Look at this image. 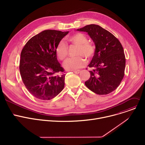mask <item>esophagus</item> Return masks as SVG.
<instances>
[{
  "label": "esophagus",
  "mask_w": 145,
  "mask_h": 145,
  "mask_svg": "<svg viewBox=\"0 0 145 145\" xmlns=\"http://www.w3.org/2000/svg\"><path fill=\"white\" fill-rule=\"evenodd\" d=\"M80 72H81L80 71L78 70V71H74L73 72H74V73H76V74H79V73Z\"/></svg>",
  "instance_id": "obj_1"
}]
</instances>
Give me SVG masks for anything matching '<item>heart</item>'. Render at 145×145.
<instances>
[{"mask_svg":"<svg viewBox=\"0 0 145 145\" xmlns=\"http://www.w3.org/2000/svg\"><path fill=\"white\" fill-rule=\"evenodd\" d=\"M69 41L72 44L78 45L76 55H79L76 57H70L66 59L63 63L65 69L67 71H74L82 68L86 64V60L84 57L88 59L92 57L95 52L94 46L88 42V38L82 33H76L69 38ZM55 52L59 59L62 61L65 59L68 53V48L67 44L61 41L57 44Z\"/></svg>","mask_w":145,"mask_h":145,"instance_id":"1","label":"heart"}]
</instances>
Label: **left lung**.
I'll return each mask as SVG.
<instances>
[{"instance_id": "obj_1", "label": "left lung", "mask_w": 145, "mask_h": 145, "mask_svg": "<svg viewBox=\"0 0 145 145\" xmlns=\"http://www.w3.org/2000/svg\"><path fill=\"white\" fill-rule=\"evenodd\" d=\"M86 32L94 43V55L88 66L92 67L89 79L85 82L93 92L107 94L116 89L123 79L125 56L120 41L99 25L90 24L77 29Z\"/></svg>"}]
</instances>
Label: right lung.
<instances>
[{
    "mask_svg": "<svg viewBox=\"0 0 145 145\" xmlns=\"http://www.w3.org/2000/svg\"><path fill=\"white\" fill-rule=\"evenodd\" d=\"M69 31L44 30L28 41L21 52L20 72L25 88L42 100L55 97L63 89L65 74L57 59V44Z\"/></svg>",
    "mask_w": 145,
    "mask_h": 145,
    "instance_id": "right-lung-1",
    "label": "right lung"
}]
</instances>
